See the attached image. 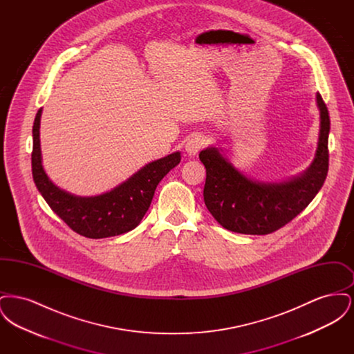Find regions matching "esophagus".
I'll use <instances>...</instances> for the list:
<instances>
[{
  "label": "esophagus",
  "instance_id": "obj_1",
  "mask_svg": "<svg viewBox=\"0 0 354 354\" xmlns=\"http://www.w3.org/2000/svg\"><path fill=\"white\" fill-rule=\"evenodd\" d=\"M205 136L203 135H194L191 136L185 143V150L188 156H195L198 152L202 150L205 145Z\"/></svg>",
  "mask_w": 354,
  "mask_h": 354
}]
</instances>
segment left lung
I'll list each match as a JSON object with an SVG mask.
<instances>
[{"label":"left lung","mask_w":354,"mask_h":354,"mask_svg":"<svg viewBox=\"0 0 354 354\" xmlns=\"http://www.w3.org/2000/svg\"><path fill=\"white\" fill-rule=\"evenodd\" d=\"M320 110V134L312 165L301 175L280 183L247 178L216 147L199 153L205 167L204 203L221 227L244 235H267L295 219L313 201L329 167L328 136L330 119L325 102L316 95Z\"/></svg>","instance_id":"left-lung-1"}]
</instances>
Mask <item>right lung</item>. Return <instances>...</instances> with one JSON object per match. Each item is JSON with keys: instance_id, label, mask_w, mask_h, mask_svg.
Instances as JSON below:
<instances>
[{"instance_id": "add662e5", "label": "right lung", "mask_w": 354, "mask_h": 354, "mask_svg": "<svg viewBox=\"0 0 354 354\" xmlns=\"http://www.w3.org/2000/svg\"><path fill=\"white\" fill-rule=\"evenodd\" d=\"M42 109L33 124V180L51 209L68 227L88 239L126 234L140 223L151 204L156 185L180 162V152L153 160L126 182L98 196H77L54 185L42 167L39 123Z\"/></svg>"}]
</instances>
